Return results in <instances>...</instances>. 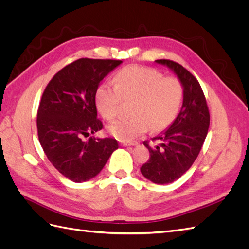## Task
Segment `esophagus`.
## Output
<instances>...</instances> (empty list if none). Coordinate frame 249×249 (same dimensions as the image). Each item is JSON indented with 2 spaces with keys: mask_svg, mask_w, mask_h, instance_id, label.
Instances as JSON below:
<instances>
[{
  "mask_svg": "<svg viewBox=\"0 0 249 249\" xmlns=\"http://www.w3.org/2000/svg\"><path fill=\"white\" fill-rule=\"evenodd\" d=\"M136 144H138L137 141H129V142L123 141V142H122V145H123V146H130V145H136Z\"/></svg>",
  "mask_w": 249,
  "mask_h": 249,
  "instance_id": "obj_1",
  "label": "esophagus"
}]
</instances>
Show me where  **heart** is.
I'll use <instances>...</instances> for the list:
<instances>
[{
	"mask_svg": "<svg viewBox=\"0 0 249 249\" xmlns=\"http://www.w3.org/2000/svg\"><path fill=\"white\" fill-rule=\"evenodd\" d=\"M183 96L184 87L178 78L164 77L149 67L132 65L115 73L113 86H99L95 106L104 119L112 122L118 116L123 102H132L130 113L133 116L109 125L113 136L130 141L148 127L153 132L168 127L178 115Z\"/></svg>",
	"mask_w": 249,
	"mask_h": 249,
	"instance_id": "obj_1",
	"label": "heart"
}]
</instances>
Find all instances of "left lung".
<instances>
[{"mask_svg":"<svg viewBox=\"0 0 249 249\" xmlns=\"http://www.w3.org/2000/svg\"><path fill=\"white\" fill-rule=\"evenodd\" d=\"M168 66L184 87L183 106L169 129L153 138L161 141L149 150V159L140 167L141 173L156 184H169L189 169L200 152L210 125V113L198 81L180 64L167 59L156 60Z\"/></svg>","mask_w":249,"mask_h":249,"instance_id":"left-lung-1","label":"left lung"}]
</instances>
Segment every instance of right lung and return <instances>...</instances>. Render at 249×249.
<instances>
[{"mask_svg": "<svg viewBox=\"0 0 249 249\" xmlns=\"http://www.w3.org/2000/svg\"><path fill=\"white\" fill-rule=\"evenodd\" d=\"M123 61L81 58L49 82L37 111L38 139L49 161L74 183L94 178L118 148L116 139L90 137L103 129L95 91L100 82Z\"/></svg>", "mask_w": 249, "mask_h": 249, "instance_id": "1", "label": "right lung"}]
</instances>
